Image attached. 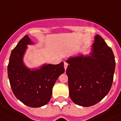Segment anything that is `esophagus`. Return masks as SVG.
<instances>
[{
    "label": "esophagus",
    "mask_w": 121,
    "mask_h": 121,
    "mask_svg": "<svg viewBox=\"0 0 121 121\" xmlns=\"http://www.w3.org/2000/svg\"><path fill=\"white\" fill-rule=\"evenodd\" d=\"M68 63H67L66 61H64V68H65V70H66V69H67V68H68Z\"/></svg>",
    "instance_id": "esophagus-1"
}]
</instances>
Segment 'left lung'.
Here are the masks:
<instances>
[{
  "mask_svg": "<svg viewBox=\"0 0 121 121\" xmlns=\"http://www.w3.org/2000/svg\"><path fill=\"white\" fill-rule=\"evenodd\" d=\"M69 97L81 106H93L110 91L115 69L113 52L101 36L96 35L89 54L66 60Z\"/></svg>",
  "mask_w": 121,
  "mask_h": 121,
  "instance_id": "1",
  "label": "left lung"
}]
</instances>
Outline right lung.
Returning a JSON list of instances; mask_svg holds the SVG:
<instances>
[{
  "label": "right lung",
  "mask_w": 121,
  "mask_h": 121,
  "mask_svg": "<svg viewBox=\"0 0 121 121\" xmlns=\"http://www.w3.org/2000/svg\"><path fill=\"white\" fill-rule=\"evenodd\" d=\"M34 42L27 35L21 39L11 52L8 65V76L16 98L25 105L38 108L47 104L52 95L53 85L65 72L64 62L28 68L23 58L28 45Z\"/></svg>",
  "instance_id": "1"
}]
</instances>
